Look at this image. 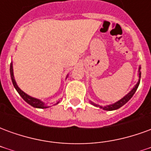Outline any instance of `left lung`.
<instances>
[{
	"label": "left lung",
	"mask_w": 151,
	"mask_h": 151,
	"mask_svg": "<svg viewBox=\"0 0 151 151\" xmlns=\"http://www.w3.org/2000/svg\"><path fill=\"white\" fill-rule=\"evenodd\" d=\"M138 82H137V84L134 86H133V88L126 95H124L123 98L120 99V100H118L116 103H114V104H111L109 105H106V106H100V105L97 104H95L94 102L91 101V104L92 105H94L95 107H99V108H102V109H104L105 111H114V110H116L118 108H121L123 105H124L126 104L127 102L130 99L133 97V95H134V93L136 92L137 89L138 87V86L140 84V80H141V65H139L138 67Z\"/></svg>",
	"instance_id": "1"
}]
</instances>
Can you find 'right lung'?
Here are the masks:
<instances>
[{
  "label": "right lung",
  "mask_w": 151,
  "mask_h": 151,
  "mask_svg": "<svg viewBox=\"0 0 151 151\" xmlns=\"http://www.w3.org/2000/svg\"><path fill=\"white\" fill-rule=\"evenodd\" d=\"M10 77H11V80L12 82H13V85L14 86V88L16 89V91H18V93L20 95L22 98L24 99L25 101L28 104H30L32 107H34L35 108H47L51 107L49 105L47 104H45V103H43V101H41L40 99L36 98H34V97H32L31 95H27V94H26L23 91H22L21 89L18 87V84H17V82L15 81L14 78V69H13V62L10 63ZM68 77V75H67ZM67 77H66V78H67ZM60 103V101H58L56 104H54L53 105H56ZM52 105V106H53Z\"/></svg>",
  "instance_id": "right-lung-1"
}]
</instances>
